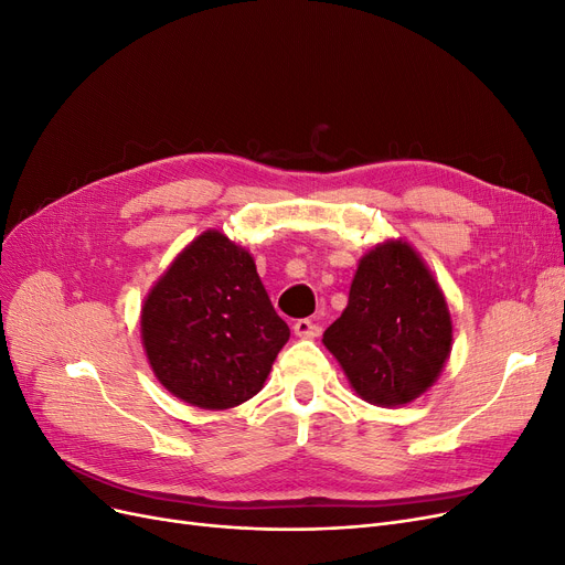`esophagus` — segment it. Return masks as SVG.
<instances>
[{"mask_svg": "<svg viewBox=\"0 0 565 565\" xmlns=\"http://www.w3.org/2000/svg\"><path fill=\"white\" fill-rule=\"evenodd\" d=\"M294 332H296L298 338H315L317 332H319V326L311 321V319H298L294 323Z\"/></svg>", "mask_w": 565, "mask_h": 565, "instance_id": "esophagus-1", "label": "esophagus"}]
</instances>
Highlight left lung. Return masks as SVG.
<instances>
[{
  "label": "left lung",
  "mask_w": 565,
  "mask_h": 565,
  "mask_svg": "<svg viewBox=\"0 0 565 565\" xmlns=\"http://www.w3.org/2000/svg\"><path fill=\"white\" fill-rule=\"evenodd\" d=\"M363 401L412 403L440 377L451 319L440 286L407 242H386L359 263L349 305L323 332Z\"/></svg>",
  "instance_id": "1"
}]
</instances>
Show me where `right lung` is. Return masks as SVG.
I'll return each instance as SVG.
<instances>
[{
  "mask_svg": "<svg viewBox=\"0 0 565 565\" xmlns=\"http://www.w3.org/2000/svg\"><path fill=\"white\" fill-rule=\"evenodd\" d=\"M141 338L167 391L202 409H227L263 388L290 330L248 250L206 230L151 288Z\"/></svg>",
  "mask_w": 565,
  "mask_h": 565,
  "instance_id": "obj_1",
  "label": "right lung"
}]
</instances>
